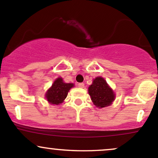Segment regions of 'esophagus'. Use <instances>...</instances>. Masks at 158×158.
I'll return each mask as SVG.
<instances>
[{
  "instance_id": "34e87169",
  "label": "esophagus",
  "mask_w": 158,
  "mask_h": 158,
  "mask_svg": "<svg viewBox=\"0 0 158 158\" xmlns=\"http://www.w3.org/2000/svg\"><path fill=\"white\" fill-rule=\"evenodd\" d=\"M78 87H79V88H84V86H85V84L83 83V82H81V83H78Z\"/></svg>"
}]
</instances>
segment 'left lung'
<instances>
[{"label":"left lung","mask_w":158,"mask_h":158,"mask_svg":"<svg viewBox=\"0 0 158 158\" xmlns=\"http://www.w3.org/2000/svg\"><path fill=\"white\" fill-rule=\"evenodd\" d=\"M89 94L93 104L101 108L110 106L115 99L116 94L104 78L98 76L89 87Z\"/></svg>","instance_id":"8db88e82"}]
</instances>
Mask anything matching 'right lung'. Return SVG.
Listing matches in <instances>:
<instances>
[{"mask_svg":"<svg viewBox=\"0 0 158 158\" xmlns=\"http://www.w3.org/2000/svg\"><path fill=\"white\" fill-rule=\"evenodd\" d=\"M73 86V83H66L62 78H57L46 92L45 98L50 104L58 105L65 100L69 89Z\"/></svg>","mask_w":158,"mask_h":158,"instance_id":"obj_1","label":"right lung"}]
</instances>
